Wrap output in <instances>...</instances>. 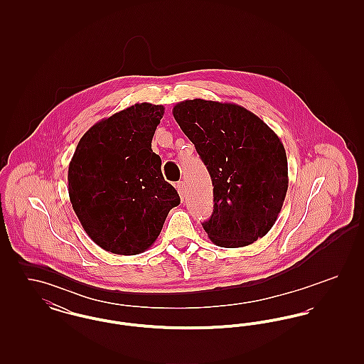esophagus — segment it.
Masks as SVG:
<instances>
[{"label":"esophagus","mask_w":364,"mask_h":364,"mask_svg":"<svg viewBox=\"0 0 364 364\" xmlns=\"http://www.w3.org/2000/svg\"><path fill=\"white\" fill-rule=\"evenodd\" d=\"M176 190L178 192L180 198L184 199V196H186V184H184V181H178V183L176 184Z\"/></svg>","instance_id":"esophagus-1"}]
</instances>
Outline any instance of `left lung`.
I'll use <instances>...</instances> for the list:
<instances>
[{
	"instance_id": "obj_1",
	"label": "left lung",
	"mask_w": 364,
	"mask_h": 364,
	"mask_svg": "<svg viewBox=\"0 0 364 364\" xmlns=\"http://www.w3.org/2000/svg\"><path fill=\"white\" fill-rule=\"evenodd\" d=\"M172 112L214 186V210L202 224L208 239L237 248L263 237L288 191L287 153L277 134L240 105L196 98Z\"/></svg>"
}]
</instances>
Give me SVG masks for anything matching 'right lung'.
Returning a JSON list of instances; mask_svg holds the SVG:
<instances>
[{
	"instance_id": "right-lung-1",
	"label": "right lung",
	"mask_w": 364,
	"mask_h": 364,
	"mask_svg": "<svg viewBox=\"0 0 364 364\" xmlns=\"http://www.w3.org/2000/svg\"><path fill=\"white\" fill-rule=\"evenodd\" d=\"M164 112L162 105H132L94 124L76 146L68 168L70 203L87 235L105 251L144 252L180 205L151 150Z\"/></svg>"
}]
</instances>
